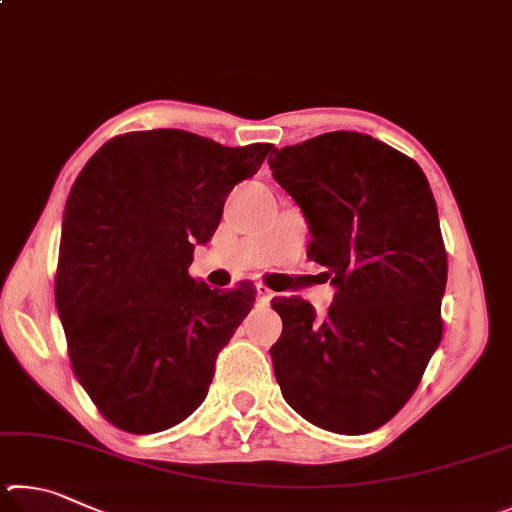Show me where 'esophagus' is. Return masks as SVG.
Segmentation results:
<instances>
[{
  "label": "esophagus",
  "mask_w": 512,
  "mask_h": 512,
  "mask_svg": "<svg viewBox=\"0 0 512 512\" xmlns=\"http://www.w3.org/2000/svg\"><path fill=\"white\" fill-rule=\"evenodd\" d=\"M256 297H258V303H263V306H265V303H270V299L274 297V294H272L270 288H267V285L258 283L256 285Z\"/></svg>",
  "instance_id": "obj_1"
}]
</instances>
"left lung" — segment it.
Listing matches in <instances>:
<instances>
[{"mask_svg":"<svg viewBox=\"0 0 512 512\" xmlns=\"http://www.w3.org/2000/svg\"><path fill=\"white\" fill-rule=\"evenodd\" d=\"M272 155V177L306 215L308 258L337 290L324 317L301 297L272 301L283 319L276 382L312 425L373 432L405 407L441 344L447 254L432 188L414 159L360 132Z\"/></svg>","mask_w":512,"mask_h":512,"instance_id":"obj_1","label":"left lung"}]
</instances>
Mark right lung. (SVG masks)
Here are the masks:
<instances>
[{
	"label": "right lung",
	"instance_id": "obj_1",
	"mask_svg": "<svg viewBox=\"0 0 512 512\" xmlns=\"http://www.w3.org/2000/svg\"><path fill=\"white\" fill-rule=\"evenodd\" d=\"M272 148H227L184 130L128 132L71 186L56 306L78 382L123 432H164L204 402L215 357L256 290H211L188 265L195 245L213 238L231 188Z\"/></svg>",
	"mask_w": 512,
	"mask_h": 512
}]
</instances>
